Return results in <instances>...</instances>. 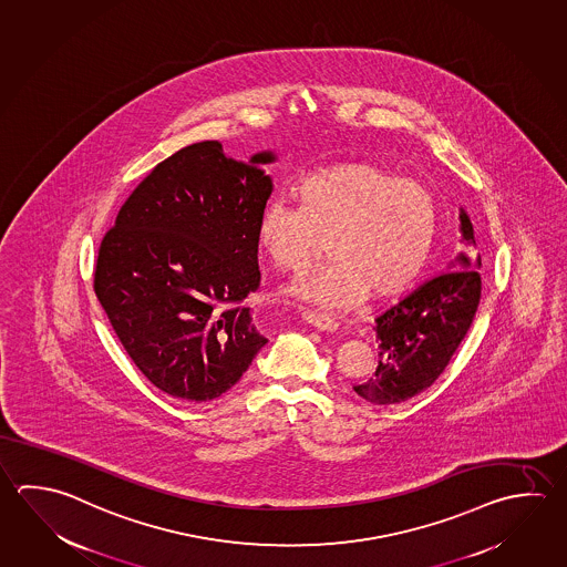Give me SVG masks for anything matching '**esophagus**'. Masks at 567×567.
<instances>
[{"label":"esophagus","mask_w":567,"mask_h":567,"mask_svg":"<svg viewBox=\"0 0 567 567\" xmlns=\"http://www.w3.org/2000/svg\"><path fill=\"white\" fill-rule=\"evenodd\" d=\"M303 321H306V323H309L311 328H316V330H338V321L331 320V318H323V316H320V313H303Z\"/></svg>","instance_id":"1"}]
</instances>
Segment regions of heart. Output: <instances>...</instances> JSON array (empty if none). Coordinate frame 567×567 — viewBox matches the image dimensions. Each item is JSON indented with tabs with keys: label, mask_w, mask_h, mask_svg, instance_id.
<instances>
[{
	"label": "heart",
	"mask_w": 567,
	"mask_h": 567,
	"mask_svg": "<svg viewBox=\"0 0 567 567\" xmlns=\"http://www.w3.org/2000/svg\"><path fill=\"white\" fill-rule=\"evenodd\" d=\"M293 197L298 207L274 199L259 212L261 256L278 271L299 274L326 239L330 264L299 279L289 296L338 309L368 291L393 298L420 278L437 231L435 197L420 182L348 162L306 175Z\"/></svg>",
	"instance_id": "obj_1"
}]
</instances>
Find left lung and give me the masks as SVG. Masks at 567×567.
Here are the masks:
<instances>
[{
    "label": "left lung",
    "instance_id": "obj_1",
    "mask_svg": "<svg viewBox=\"0 0 567 567\" xmlns=\"http://www.w3.org/2000/svg\"><path fill=\"white\" fill-rule=\"evenodd\" d=\"M460 229L465 244L475 246L474 226L464 209ZM425 281L408 298L383 311L375 320L380 340L378 370L370 380L353 385V392L375 405H392L410 400L442 375L453 353L474 323L482 298V278L465 254L450 268Z\"/></svg>",
    "mask_w": 567,
    "mask_h": 567
}]
</instances>
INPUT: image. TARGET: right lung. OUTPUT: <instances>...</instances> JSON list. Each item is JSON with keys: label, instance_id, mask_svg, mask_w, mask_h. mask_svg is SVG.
<instances>
[{"label": "right lung", "instance_id": "right-lung-1", "mask_svg": "<svg viewBox=\"0 0 567 567\" xmlns=\"http://www.w3.org/2000/svg\"><path fill=\"white\" fill-rule=\"evenodd\" d=\"M271 162V152L244 164L219 142L187 145L155 165L102 239L95 296L127 355L172 398L216 400L268 343L237 303L259 288Z\"/></svg>", "mask_w": 567, "mask_h": 567}]
</instances>
